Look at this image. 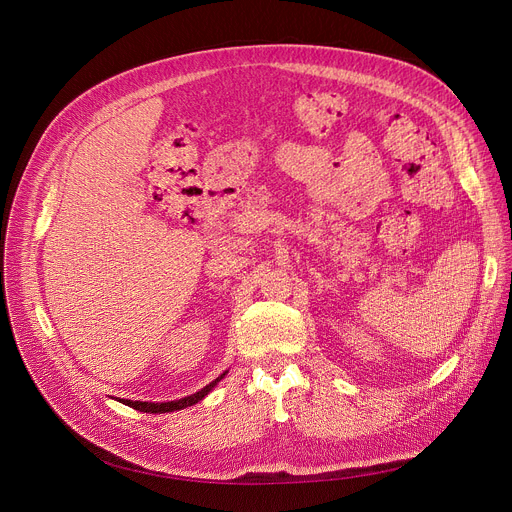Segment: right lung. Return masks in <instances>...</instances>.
<instances>
[{"instance_id": "add662e5", "label": "right lung", "mask_w": 512, "mask_h": 512, "mask_svg": "<svg viewBox=\"0 0 512 512\" xmlns=\"http://www.w3.org/2000/svg\"><path fill=\"white\" fill-rule=\"evenodd\" d=\"M229 371H225L221 377H216L212 383H208L206 387H202L200 391H196L194 395H188V397H182V399H176V401H166V403H152V401H129V399H119L123 405H129L137 411H143V413H170V411H180V409H186L190 405H196L198 401H202L214 387L216 383L225 379Z\"/></svg>"}]
</instances>
